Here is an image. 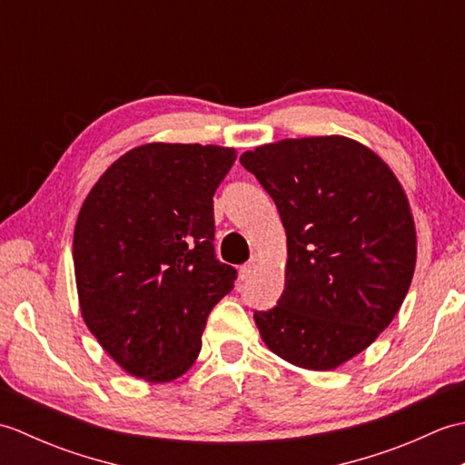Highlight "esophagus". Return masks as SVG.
<instances>
[{
  "label": "esophagus",
  "instance_id": "obj_1",
  "mask_svg": "<svg viewBox=\"0 0 465 465\" xmlns=\"http://www.w3.org/2000/svg\"><path fill=\"white\" fill-rule=\"evenodd\" d=\"M255 268H258V265H255V262H248V263H243L242 268H240V280L242 282H248L252 275L255 273Z\"/></svg>",
  "mask_w": 465,
  "mask_h": 465
}]
</instances>
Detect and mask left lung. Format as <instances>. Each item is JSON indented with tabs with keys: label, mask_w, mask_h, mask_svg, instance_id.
Masks as SVG:
<instances>
[{
	"label": "left lung",
	"mask_w": 465,
	"mask_h": 465,
	"mask_svg": "<svg viewBox=\"0 0 465 465\" xmlns=\"http://www.w3.org/2000/svg\"><path fill=\"white\" fill-rule=\"evenodd\" d=\"M240 162L288 235L285 290L253 313L262 340L298 368H338L388 328L410 290L418 248L406 192L378 153L343 135L265 143Z\"/></svg>",
	"instance_id": "1"
}]
</instances>
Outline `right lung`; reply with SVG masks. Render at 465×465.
Masks as SVG:
<instances>
[{
    "label": "right lung",
    "instance_id": "right-lung-1",
    "mask_svg": "<svg viewBox=\"0 0 465 465\" xmlns=\"http://www.w3.org/2000/svg\"><path fill=\"white\" fill-rule=\"evenodd\" d=\"M233 147L145 143L107 167L74 232L84 322L112 360L152 383L180 378L235 272L213 252V193Z\"/></svg>",
    "mask_w": 465,
    "mask_h": 465
}]
</instances>
